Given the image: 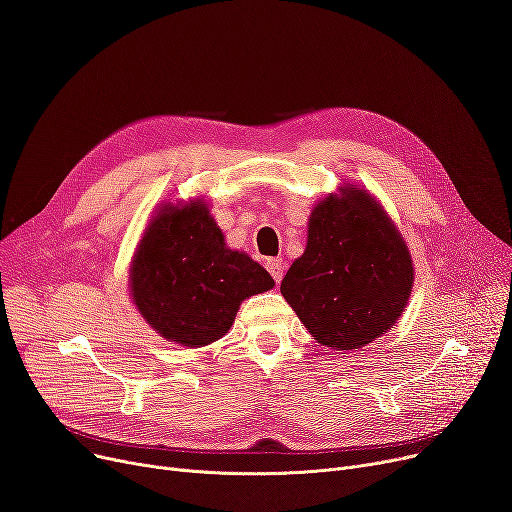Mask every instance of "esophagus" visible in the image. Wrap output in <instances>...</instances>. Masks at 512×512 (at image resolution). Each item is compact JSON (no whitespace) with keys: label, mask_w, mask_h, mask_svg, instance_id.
I'll use <instances>...</instances> for the list:
<instances>
[{"label":"esophagus","mask_w":512,"mask_h":512,"mask_svg":"<svg viewBox=\"0 0 512 512\" xmlns=\"http://www.w3.org/2000/svg\"><path fill=\"white\" fill-rule=\"evenodd\" d=\"M265 267H267V272L272 274L274 282L280 284V282H282V276H284V261L278 259V257H272V259H267Z\"/></svg>","instance_id":"1"}]
</instances>
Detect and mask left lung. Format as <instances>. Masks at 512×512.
<instances>
[{
	"instance_id": "1",
	"label": "left lung",
	"mask_w": 512,
	"mask_h": 512,
	"mask_svg": "<svg viewBox=\"0 0 512 512\" xmlns=\"http://www.w3.org/2000/svg\"><path fill=\"white\" fill-rule=\"evenodd\" d=\"M413 261L380 203L348 188L319 201L307 249L280 292L319 344L353 351L388 332L413 288Z\"/></svg>"
}]
</instances>
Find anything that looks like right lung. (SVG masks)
Masks as SVG:
<instances>
[{"label": "right lung", "mask_w": 512, "mask_h": 512, "mask_svg": "<svg viewBox=\"0 0 512 512\" xmlns=\"http://www.w3.org/2000/svg\"><path fill=\"white\" fill-rule=\"evenodd\" d=\"M272 286L257 261L226 249L201 203L157 211L130 267L134 305L151 328L184 346L220 340L240 303Z\"/></svg>", "instance_id": "1"}]
</instances>
